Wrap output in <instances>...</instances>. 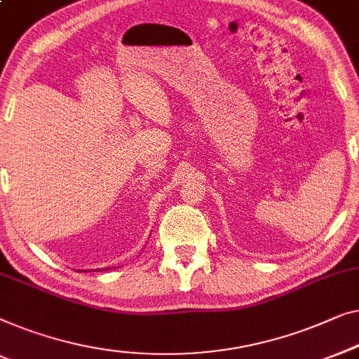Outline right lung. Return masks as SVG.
<instances>
[{
  "mask_svg": "<svg viewBox=\"0 0 359 359\" xmlns=\"http://www.w3.org/2000/svg\"><path fill=\"white\" fill-rule=\"evenodd\" d=\"M82 272H84V270H82Z\"/></svg>",
  "mask_w": 359,
  "mask_h": 359,
  "instance_id": "right-lung-1",
  "label": "right lung"
}]
</instances>
